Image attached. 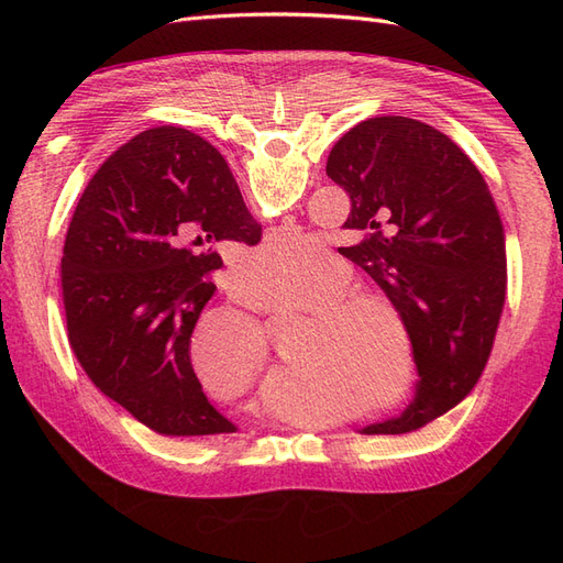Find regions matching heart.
<instances>
[{"instance_id": "heart-1", "label": "heart", "mask_w": 563, "mask_h": 563, "mask_svg": "<svg viewBox=\"0 0 563 563\" xmlns=\"http://www.w3.org/2000/svg\"><path fill=\"white\" fill-rule=\"evenodd\" d=\"M317 253L312 236L284 232L258 249L253 267L288 272L311 263ZM356 286L354 267L323 253L294 275H253L246 291L269 314H308L296 329L277 376V389L286 399H319L323 408L352 406V418H376L413 395L416 335L399 302ZM265 356L261 329L240 312H213L190 340L197 376L223 395L244 391L258 378Z\"/></svg>"}]
</instances>
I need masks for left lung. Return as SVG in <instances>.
Wrapping results in <instances>:
<instances>
[{"label":"left lung","mask_w":563,"mask_h":563,"mask_svg":"<svg viewBox=\"0 0 563 563\" xmlns=\"http://www.w3.org/2000/svg\"><path fill=\"white\" fill-rule=\"evenodd\" d=\"M329 178L350 195L340 249L399 302L416 335L418 391L399 418L362 434H406L449 413L479 383L507 291L505 230L479 168L446 133L373 117L340 139Z\"/></svg>","instance_id":"obj_1"}]
</instances>
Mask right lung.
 Listing matches in <instances>:
<instances>
[{
    "label": "right lung",
    "instance_id": "right-lung-1",
    "mask_svg": "<svg viewBox=\"0 0 563 563\" xmlns=\"http://www.w3.org/2000/svg\"><path fill=\"white\" fill-rule=\"evenodd\" d=\"M261 242L220 152L159 126L110 155L67 228L60 286L67 340L91 383L162 437L236 432L192 371L190 338L223 258L192 246Z\"/></svg>",
    "mask_w": 563,
    "mask_h": 563
}]
</instances>
